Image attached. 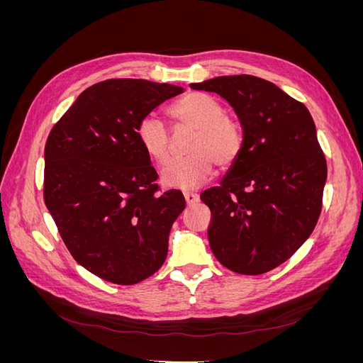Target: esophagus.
I'll use <instances>...</instances> for the list:
<instances>
[{"label":"esophagus","mask_w":363,"mask_h":363,"mask_svg":"<svg viewBox=\"0 0 363 363\" xmlns=\"http://www.w3.org/2000/svg\"><path fill=\"white\" fill-rule=\"evenodd\" d=\"M184 200H186V204L188 206H194L200 201V196L196 194H192V192H186L184 194Z\"/></svg>","instance_id":"1"}]
</instances>
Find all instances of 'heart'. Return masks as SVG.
I'll use <instances>...</instances> for the list:
<instances>
[{
  "mask_svg": "<svg viewBox=\"0 0 363 363\" xmlns=\"http://www.w3.org/2000/svg\"><path fill=\"white\" fill-rule=\"evenodd\" d=\"M224 106L216 98L192 92L182 96L169 107L177 123L195 131L189 147V157L171 160L162 169V184L169 189L192 191L200 188L213 175L215 163L221 169L233 167L244 150L242 124L224 113ZM139 144L150 159L164 163L169 157V130L156 115H147L138 125Z\"/></svg>",
  "mask_w": 363,
  "mask_h": 363,
  "instance_id": "1",
  "label": "heart"
}]
</instances>
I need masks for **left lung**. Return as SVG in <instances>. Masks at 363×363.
<instances>
[{"label":"left lung","instance_id":"1","mask_svg":"<svg viewBox=\"0 0 363 363\" xmlns=\"http://www.w3.org/2000/svg\"><path fill=\"white\" fill-rule=\"evenodd\" d=\"M191 87L223 96L245 135L236 163L200 196L212 212L208 244L228 269L268 272L306 242L321 213L327 163L312 115L255 75L215 77Z\"/></svg>","mask_w":363,"mask_h":363}]
</instances>
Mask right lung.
Segmentation results:
<instances>
[{
  "instance_id": "obj_1",
  "label": "right lung",
  "mask_w": 363,
  "mask_h": 363,
  "mask_svg": "<svg viewBox=\"0 0 363 363\" xmlns=\"http://www.w3.org/2000/svg\"><path fill=\"white\" fill-rule=\"evenodd\" d=\"M182 92L138 79L100 82L79 95L47 139L43 200L72 257L106 281L139 283L167 259L186 201L180 191L159 194L136 130Z\"/></svg>"
}]
</instances>
